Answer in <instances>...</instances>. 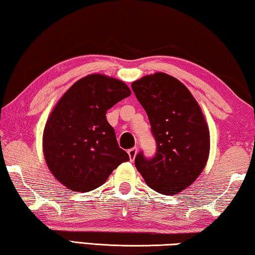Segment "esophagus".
I'll list each match as a JSON object with an SVG mask.
<instances>
[{
    "label": "esophagus",
    "instance_id": "34e87169",
    "mask_svg": "<svg viewBox=\"0 0 255 255\" xmlns=\"http://www.w3.org/2000/svg\"><path fill=\"white\" fill-rule=\"evenodd\" d=\"M136 153H137V149L136 148H132L130 150H128V157H130L131 161H133V160L135 159Z\"/></svg>",
    "mask_w": 255,
    "mask_h": 255
}]
</instances>
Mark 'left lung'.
<instances>
[{
	"label": "left lung",
	"instance_id": "obj_1",
	"mask_svg": "<svg viewBox=\"0 0 255 255\" xmlns=\"http://www.w3.org/2000/svg\"><path fill=\"white\" fill-rule=\"evenodd\" d=\"M137 101L145 110L157 143L154 157L143 152L135 167L150 188L176 195L197 179L209 154V130L198 103L184 84L164 73L132 83Z\"/></svg>",
	"mask_w": 255,
	"mask_h": 255
}]
</instances>
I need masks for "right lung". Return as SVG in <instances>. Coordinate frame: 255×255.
Listing matches in <instances>:
<instances>
[{
	"instance_id": "1",
	"label": "right lung",
	"mask_w": 255,
	"mask_h": 255,
	"mask_svg": "<svg viewBox=\"0 0 255 255\" xmlns=\"http://www.w3.org/2000/svg\"><path fill=\"white\" fill-rule=\"evenodd\" d=\"M130 95L121 80L92 74L76 82L57 103L43 131V155L49 170L67 188L95 189L130 160L106 120L107 110Z\"/></svg>"
}]
</instances>
